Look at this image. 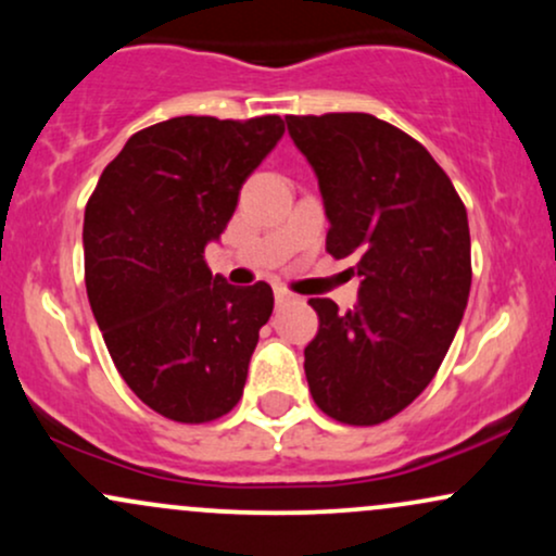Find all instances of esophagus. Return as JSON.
I'll list each match as a JSON object with an SVG mask.
<instances>
[{"label":"esophagus","mask_w":556,"mask_h":556,"mask_svg":"<svg viewBox=\"0 0 556 556\" xmlns=\"http://www.w3.org/2000/svg\"><path fill=\"white\" fill-rule=\"evenodd\" d=\"M274 300H277V305H285V303H290L292 295L285 290V287H277V290H274Z\"/></svg>","instance_id":"1"}]
</instances>
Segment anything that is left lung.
<instances>
[{"label":"left lung","instance_id":"obj_1","mask_svg":"<svg viewBox=\"0 0 556 556\" xmlns=\"http://www.w3.org/2000/svg\"><path fill=\"white\" fill-rule=\"evenodd\" d=\"M329 219L327 251L361 277L350 311L308 300L314 402L350 426H376L429 387L470 295V229L455 185L418 140L363 112L285 117Z\"/></svg>","mask_w":556,"mask_h":556}]
</instances>
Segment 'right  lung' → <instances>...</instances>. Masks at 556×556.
I'll list each match as a JSON object with an SVG mask.
<instances>
[{
	"mask_svg": "<svg viewBox=\"0 0 556 556\" xmlns=\"http://www.w3.org/2000/svg\"><path fill=\"white\" fill-rule=\"evenodd\" d=\"M282 136L277 114L172 117L127 140L88 201L93 318L119 376L159 416L206 424L238 405L274 292L214 277L203 251Z\"/></svg>",
	"mask_w": 556,
	"mask_h": 556,
	"instance_id": "add662e5",
	"label": "right lung"
}]
</instances>
